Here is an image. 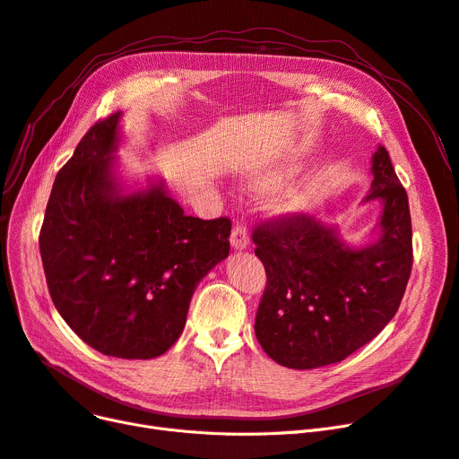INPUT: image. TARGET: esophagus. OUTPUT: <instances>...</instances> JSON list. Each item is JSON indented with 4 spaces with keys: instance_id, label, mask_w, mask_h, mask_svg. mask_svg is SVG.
I'll return each mask as SVG.
<instances>
[{
    "instance_id": "esophagus-1",
    "label": "esophagus",
    "mask_w": 459,
    "mask_h": 459,
    "mask_svg": "<svg viewBox=\"0 0 459 459\" xmlns=\"http://www.w3.org/2000/svg\"><path fill=\"white\" fill-rule=\"evenodd\" d=\"M230 246L236 249V251H242L249 246V230L246 227V223L238 221L232 229V234H230Z\"/></svg>"
}]
</instances>
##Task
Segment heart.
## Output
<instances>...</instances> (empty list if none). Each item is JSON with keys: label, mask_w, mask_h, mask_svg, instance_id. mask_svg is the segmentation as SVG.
I'll list each match as a JSON object with an SVG mask.
<instances>
[{"label": "heart", "mask_w": 459, "mask_h": 459, "mask_svg": "<svg viewBox=\"0 0 459 459\" xmlns=\"http://www.w3.org/2000/svg\"><path fill=\"white\" fill-rule=\"evenodd\" d=\"M296 170H298V163L294 161V159H285V161H279L270 167L253 170V174L249 178V186L255 191H261V193L273 191L275 187L290 180V178L296 174ZM309 196H311L309 186L300 184V186H294V187L287 189L285 193L279 195L272 206L277 213L294 215V213H300L307 206Z\"/></svg>", "instance_id": "1"}]
</instances>
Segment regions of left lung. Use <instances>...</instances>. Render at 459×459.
<instances>
[{
    "label": "left lung",
    "instance_id": "1",
    "mask_svg": "<svg viewBox=\"0 0 459 459\" xmlns=\"http://www.w3.org/2000/svg\"><path fill=\"white\" fill-rule=\"evenodd\" d=\"M364 203H381L375 240L345 244L335 225L292 215L256 225L255 255L266 289L255 318L264 352L290 369L342 362L369 343L395 315L412 268L409 198L386 148L371 157Z\"/></svg>",
    "mask_w": 459,
    "mask_h": 459
}]
</instances>
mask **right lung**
I'll return each instance as SVG.
<instances>
[{
  "mask_svg": "<svg viewBox=\"0 0 459 459\" xmlns=\"http://www.w3.org/2000/svg\"><path fill=\"white\" fill-rule=\"evenodd\" d=\"M116 112L97 122L57 172L39 236L52 302L95 351L161 356L186 326L201 279L225 261L230 219H198L165 184L126 191L114 172Z\"/></svg>",
  "mask_w": 459,
  "mask_h": 459,
  "instance_id": "1",
  "label": "right lung"
}]
</instances>
